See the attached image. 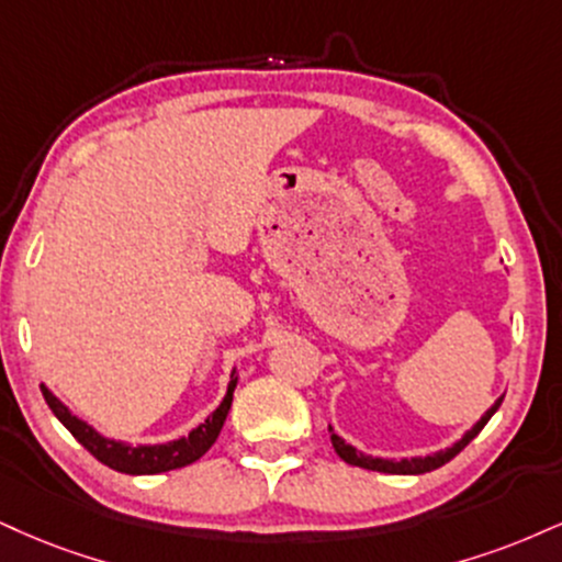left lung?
Instances as JSON below:
<instances>
[{"label":"left lung","instance_id":"obj_1","mask_svg":"<svg viewBox=\"0 0 562 562\" xmlns=\"http://www.w3.org/2000/svg\"><path fill=\"white\" fill-rule=\"evenodd\" d=\"M499 403H503V395L497 397L495 403H492L490 411H484V416L479 418V422L471 427L469 431L461 439H456V442L450 445V448L445 450H437V452H429V456H411V458H380V456H367V452L356 450L353 445L346 442L337 431L333 429V424H329V439H333V448L337 456L342 458V461L350 463V465H358V469H369V471H380V474H401V476H416V474H427V471H435L439 465H445L448 461L461 452L465 445L474 439L479 431L486 427V422H490L492 416H495V411L499 408Z\"/></svg>","mask_w":562,"mask_h":562}]
</instances>
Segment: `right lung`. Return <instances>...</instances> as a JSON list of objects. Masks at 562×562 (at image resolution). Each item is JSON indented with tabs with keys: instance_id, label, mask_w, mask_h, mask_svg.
<instances>
[{
	"instance_id": "obj_1",
	"label": "right lung",
	"mask_w": 562,
	"mask_h": 562,
	"mask_svg": "<svg viewBox=\"0 0 562 562\" xmlns=\"http://www.w3.org/2000/svg\"><path fill=\"white\" fill-rule=\"evenodd\" d=\"M238 369H233L227 382V392L222 397V403L216 405L204 418V424L188 431L186 437L170 439V442H157V445H133L125 442V439H112L104 437L101 431H97L91 424L83 422L72 414L67 405L59 401L54 392L42 384L44 401L52 408V414L65 424V429L70 431L72 437L78 439L83 448L91 452L97 461H101L110 469L120 471V474H131V476H146V474H161V471H172V469H182V465H191L199 461L204 452L212 448L220 437L222 427H225V418L229 414V405H233V392L235 384H238Z\"/></svg>"
}]
</instances>
